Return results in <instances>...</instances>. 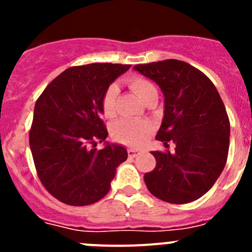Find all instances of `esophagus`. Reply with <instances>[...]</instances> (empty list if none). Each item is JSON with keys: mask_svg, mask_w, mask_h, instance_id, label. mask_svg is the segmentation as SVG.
Wrapping results in <instances>:
<instances>
[{"mask_svg": "<svg viewBox=\"0 0 252 252\" xmlns=\"http://www.w3.org/2000/svg\"><path fill=\"white\" fill-rule=\"evenodd\" d=\"M127 153H128V157H130V158H135L137 155V154L140 153V150H137V149H128Z\"/></svg>", "mask_w": 252, "mask_h": 252, "instance_id": "1", "label": "esophagus"}]
</instances>
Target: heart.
Listing matches in <instances>:
<instances>
[{
	"label": "heart",
	"instance_id": "obj_1",
	"mask_svg": "<svg viewBox=\"0 0 252 252\" xmlns=\"http://www.w3.org/2000/svg\"><path fill=\"white\" fill-rule=\"evenodd\" d=\"M128 87L144 103L151 99H158L157 86L148 78L141 75H132L128 78ZM119 88L116 84H110L101 98V110L106 119H113L116 116V99ZM112 137L122 145L139 148L144 145L153 133V125L145 120H120L112 126Z\"/></svg>",
	"mask_w": 252,
	"mask_h": 252
}]
</instances>
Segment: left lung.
<instances>
[{
  "instance_id": "obj_1",
  "label": "left lung",
  "mask_w": 252,
  "mask_h": 252,
  "mask_svg": "<svg viewBox=\"0 0 252 252\" xmlns=\"http://www.w3.org/2000/svg\"><path fill=\"white\" fill-rule=\"evenodd\" d=\"M159 84L165 95L157 140L174 142L175 153L153 151L154 170L144 175L153 195L184 204L206 194L223 170L230 146V120L220 93L204 73L190 64L166 59L133 66Z\"/></svg>"
}]
</instances>
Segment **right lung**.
Masks as SVG:
<instances>
[{
    "instance_id": "add662e5",
    "label": "right lung",
    "mask_w": 252,
    "mask_h": 252,
    "mask_svg": "<svg viewBox=\"0 0 252 252\" xmlns=\"http://www.w3.org/2000/svg\"><path fill=\"white\" fill-rule=\"evenodd\" d=\"M130 64L93 63L68 68L50 82L35 103L29 132L40 182L58 201L88 206L111 188L116 168L127 159L120 145L107 144L101 98Z\"/></svg>"
}]
</instances>
